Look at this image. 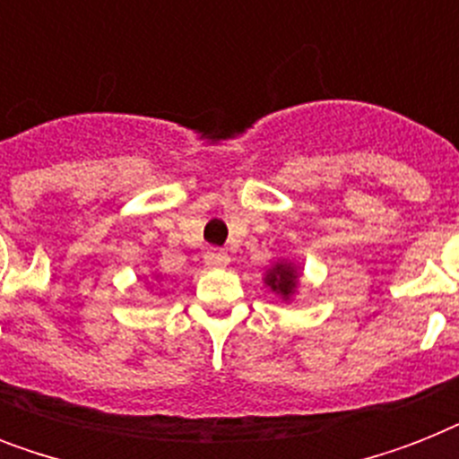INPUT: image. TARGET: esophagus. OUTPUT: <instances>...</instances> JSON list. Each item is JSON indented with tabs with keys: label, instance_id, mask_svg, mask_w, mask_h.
<instances>
[{
	"label": "esophagus",
	"instance_id": "obj_1",
	"mask_svg": "<svg viewBox=\"0 0 459 459\" xmlns=\"http://www.w3.org/2000/svg\"><path fill=\"white\" fill-rule=\"evenodd\" d=\"M229 252L223 250H207L204 252V264L207 266H226L229 264Z\"/></svg>",
	"mask_w": 459,
	"mask_h": 459
}]
</instances>
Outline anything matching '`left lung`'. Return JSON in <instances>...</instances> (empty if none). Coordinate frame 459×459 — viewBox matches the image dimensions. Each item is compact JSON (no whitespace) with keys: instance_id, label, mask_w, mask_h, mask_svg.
Wrapping results in <instances>:
<instances>
[{"instance_id":"obj_1","label":"left lung","mask_w":459,"mask_h":459,"mask_svg":"<svg viewBox=\"0 0 459 459\" xmlns=\"http://www.w3.org/2000/svg\"><path fill=\"white\" fill-rule=\"evenodd\" d=\"M300 266L293 262H276V264L264 273V283L279 295L281 300H293L300 286Z\"/></svg>"}]
</instances>
